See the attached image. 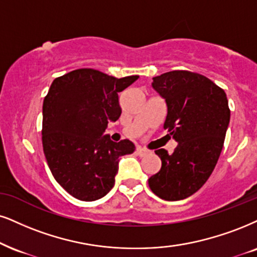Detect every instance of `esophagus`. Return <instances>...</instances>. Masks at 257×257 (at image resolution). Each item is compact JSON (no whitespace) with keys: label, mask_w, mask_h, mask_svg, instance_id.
<instances>
[{"label":"esophagus","mask_w":257,"mask_h":257,"mask_svg":"<svg viewBox=\"0 0 257 257\" xmlns=\"http://www.w3.org/2000/svg\"><path fill=\"white\" fill-rule=\"evenodd\" d=\"M136 153H137V155H139V156H145V155L149 153V150H147V149H144V148L138 147L137 149H136Z\"/></svg>","instance_id":"obj_1"}]
</instances>
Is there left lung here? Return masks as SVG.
<instances>
[{
    "mask_svg": "<svg viewBox=\"0 0 257 257\" xmlns=\"http://www.w3.org/2000/svg\"><path fill=\"white\" fill-rule=\"evenodd\" d=\"M153 88L167 103L164 130L177 142L173 154L155 151L162 161L149 187L168 201L198 192L213 172L230 122L225 91L207 77L174 70L153 78Z\"/></svg>",
    "mask_w": 257,
    "mask_h": 257,
    "instance_id": "left-lung-1",
    "label": "left lung"
}]
</instances>
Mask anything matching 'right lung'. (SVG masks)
<instances>
[{"label":"right lung","instance_id":"right-lung-1","mask_svg":"<svg viewBox=\"0 0 257 257\" xmlns=\"http://www.w3.org/2000/svg\"><path fill=\"white\" fill-rule=\"evenodd\" d=\"M139 76L116 78L77 69L52 82L43 103V148L56 181L82 201L101 199L113 188L119 157L132 154L128 139L103 135L121 114L119 93Z\"/></svg>","mask_w":257,"mask_h":257}]
</instances>
